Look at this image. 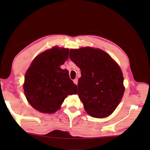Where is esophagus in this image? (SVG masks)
Listing matches in <instances>:
<instances>
[{
    "instance_id": "34e87169",
    "label": "esophagus",
    "mask_w": 150,
    "mask_h": 150,
    "mask_svg": "<svg viewBox=\"0 0 150 150\" xmlns=\"http://www.w3.org/2000/svg\"><path fill=\"white\" fill-rule=\"evenodd\" d=\"M74 84H78V79H75L74 80Z\"/></svg>"
}]
</instances>
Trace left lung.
I'll use <instances>...</instances> for the list:
<instances>
[{"label": "left lung", "mask_w": 150, "mask_h": 150, "mask_svg": "<svg viewBox=\"0 0 150 150\" xmlns=\"http://www.w3.org/2000/svg\"><path fill=\"white\" fill-rule=\"evenodd\" d=\"M69 57L81 69L78 95L85 111L96 118L111 115L125 92L118 64L103 50L90 47L70 49Z\"/></svg>", "instance_id": "1"}]
</instances>
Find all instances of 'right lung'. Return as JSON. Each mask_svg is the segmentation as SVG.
I'll list each match as a JSON object with an SVG mask.
<instances>
[{
    "label": "right lung",
    "mask_w": 150,
    "mask_h": 150,
    "mask_svg": "<svg viewBox=\"0 0 150 150\" xmlns=\"http://www.w3.org/2000/svg\"><path fill=\"white\" fill-rule=\"evenodd\" d=\"M69 49L54 47L36 57L25 75V96L35 110L55 112L68 95L77 94L78 87L71 80L68 71L60 66L68 59Z\"/></svg>",
    "instance_id": "add662e5"
}]
</instances>
